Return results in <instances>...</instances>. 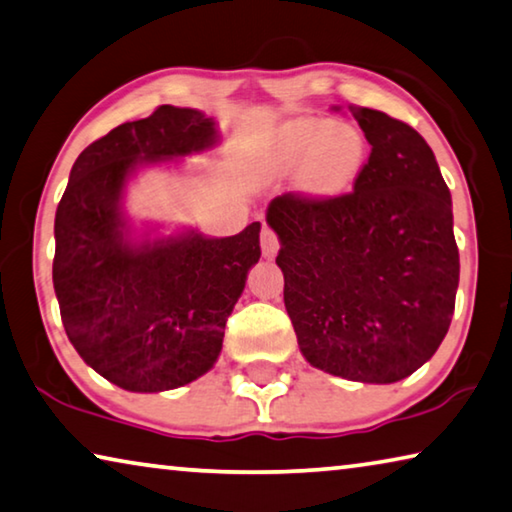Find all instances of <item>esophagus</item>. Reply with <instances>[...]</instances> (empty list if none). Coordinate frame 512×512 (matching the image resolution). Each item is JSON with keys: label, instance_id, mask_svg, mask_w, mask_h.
Wrapping results in <instances>:
<instances>
[{"label": "esophagus", "instance_id": "1", "mask_svg": "<svg viewBox=\"0 0 512 512\" xmlns=\"http://www.w3.org/2000/svg\"><path fill=\"white\" fill-rule=\"evenodd\" d=\"M278 248H280L278 234H275L269 225H264V230H262V255L266 259H273L275 255H278Z\"/></svg>", "mask_w": 512, "mask_h": 512}]
</instances>
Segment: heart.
<instances>
[{"instance_id":"heart-1","label":"heart","mask_w":512,"mask_h":512,"mask_svg":"<svg viewBox=\"0 0 512 512\" xmlns=\"http://www.w3.org/2000/svg\"><path fill=\"white\" fill-rule=\"evenodd\" d=\"M305 159L303 184L312 193H335L353 180L364 157V139L358 129L344 123L323 125L298 120L280 136L278 157L285 166Z\"/></svg>"}]
</instances>
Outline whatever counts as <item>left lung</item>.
<instances>
[{"mask_svg": "<svg viewBox=\"0 0 512 512\" xmlns=\"http://www.w3.org/2000/svg\"><path fill=\"white\" fill-rule=\"evenodd\" d=\"M348 109L371 145L353 191L282 193L266 221L280 237L275 262L305 360L387 385L431 360L451 326L460 275L451 193L417 129Z\"/></svg>", "mask_w": 512, "mask_h": 512, "instance_id": "left-lung-1", "label": "left lung"}]
</instances>
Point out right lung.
<instances>
[{
	"mask_svg": "<svg viewBox=\"0 0 512 512\" xmlns=\"http://www.w3.org/2000/svg\"><path fill=\"white\" fill-rule=\"evenodd\" d=\"M216 143L214 120L161 104L118 125L79 154L54 218L52 280L75 351L109 383L164 392L214 367L259 230L225 239L198 232L127 239L120 198L139 164L186 157Z\"/></svg>",
	"mask_w": 512,
	"mask_h": 512,
	"instance_id": "obj_1",
	"label": "right lung"
}]
</instances>
